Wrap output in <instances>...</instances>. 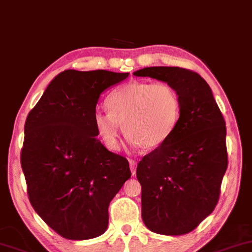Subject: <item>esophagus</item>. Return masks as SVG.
I'll list each match as a JSON object with an SVG mask.
<instances>
[{
    "mask_svg": "<svg viewBox=\"0 0 252 252\" xmlns=\"http://www.w3.org/2000/svg\"><path fill=\"white\" fill-rule=\"evenodd\" d=\"M129 163H130V169H131V174L132 175H135L136 174V167H137V162L135 160H129Z\"/></svg>",
    "mask_w": 252,
    "mask_h": 252,
    "instance_id": "34e87169",
    "label": "esophagus"
}]
</instances>
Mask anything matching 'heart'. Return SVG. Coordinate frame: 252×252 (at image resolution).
Returning a JSON list of instances; mask_svg holds the SVG:
<instances>
[{"mask_svg":"<svg viewBox=\"0 0 252 252\" xmlns=\"http://www.w3.org/2000/svg\"><path fill=\"white\" fill-rule=\"evenodd\" d=\"M107 108L108 112L94 114V126L108 149H119L122 126L132 146L157 149L179 126L182 102L179 92L168 83L133 80L110 93Z\"/></svg>","mask_w":252,"mask_h":252,"instance_id":"obj_1","label":"heart"}]
</instances>
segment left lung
<instances>
[{"label":"left lung","instance_id":"obj_1","mask_svg":"<svg viewBox=\"0 0 252 252\" xmlns=\"http://www.w3.org/2000/svg\"><path fill=\"white\" fill-rule=\"evenodd\" d=\"M137 77L168 83L181 96L179 126L137 166L142 218L151 231L183 235L213 212L228 166L226 122L203 77L179 66H150Z\"/></svg>","mask_w":252,"mask_h":252}]
</instances>
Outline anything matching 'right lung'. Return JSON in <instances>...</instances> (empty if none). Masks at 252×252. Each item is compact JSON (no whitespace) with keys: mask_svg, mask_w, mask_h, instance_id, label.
<instances>
[{"mask_svg":"<svg viewBox=\"0 0 252 252\" xmlns=\"http://www.w3.org/2000/svg\"><path fill=\"white\" fill-rule=\"evenodd\" d=\"M128 72L65 70L26 119L21 163L29 199L41 219L68 240L105 233L110 200L131 177L126 158L98 138L99 96Z\"/></svg>","mask_w":252,"mask_h":252,"instance_id":"add662e5","label":"right lung"}]
</instances>
